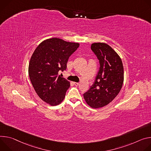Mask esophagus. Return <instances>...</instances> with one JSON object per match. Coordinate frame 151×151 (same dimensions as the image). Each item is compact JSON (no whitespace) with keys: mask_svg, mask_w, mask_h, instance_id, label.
Here are the masks:
<instances>
[{"mask_svg":"<svg viewBox=\"0 0 151 151\" xmlns=\"http://www.w3.org/2000/svg\"><path fill=\"white\" fill-rule=\"evenodd\" d=\"M74 85L75 86H78L79 85V83H77V82H74Z\"/></svg>","mask_w":151,"mask_h":151,"instance_id":"obj_1","label":"esophagus"}]
</instances>
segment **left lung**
Listing matches in <instances>:
<instances>
[{"instance_id": "obj_1", "label": "left lung", "mask_w": 151, "mask_h": 151, "mask_svg": "<svg viewBox=\"0 0 151 151\" xmlns=\"http://www.w3.org/2000/svg\"><path fill=\"white\" fill-rule=\"evenodd\" d=\"M91 49L100 67L93 84L83 97L88 106L98 109L109 104L119 93L124 80V66L120 56L106 43L94 42Z\"/></svg>"}]
</instances>
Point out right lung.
Returning a JSON list of instances; mask_svg holds the SVG:
<instances>
[{
    "label": "right lung",
    "instance_id": "1",
    "mask_svg": "<svg viewBox=\"0 0 151 151\" xmlns=\"http://www.w3.org/2000/svg\"><path fill=\"white\" fill-rule=\"evenodd\" d=\"M79 45L58 38H49L41 42L31 56L28 69L31 83L39 97L50 106L60 104L70 86V82L58 74L66 70L70 56Z\"/></svg>",
    "mask_w": 151,
    "mask_h": 151
}]
</instances>
